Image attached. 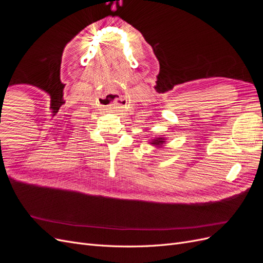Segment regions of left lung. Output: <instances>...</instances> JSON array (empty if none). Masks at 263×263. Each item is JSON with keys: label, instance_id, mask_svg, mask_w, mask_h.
<instances>
[{"label": "left lung", "instance_id": "obj_1", "mask_svg": "<svg viewBox=\"0 0 263 263\" xmlns=\"http://www.w3.org/2000/svg\"><path fill=\"white\" fill-rule=\"evenodd\" d=\"M151 144H154V145H162L163 144V138H157L156 140H154L153 142H151Z\"/></svg>", "mask_w": 263, "mask_h": 263}]
</instances>
